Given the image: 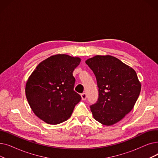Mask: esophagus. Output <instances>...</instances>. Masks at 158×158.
Instances as JSON below:
<instances>
[{
	"label": "esophagus",
	"instance_id": "obj_1",
	"mask_svg": "<svg viewBox=\"0 0 158 158\" xmlns=\"http://www.w3.org/2000/svg\"><path fill=\"white\" fill-rule=\"evenodd\" d=\"M81 97H82V100H86V97H87V95H86V94H85V93H82V94H81Z\"/></svg>",
	"mask_w": 158,
	"mask_h": 158
}]
</instances>
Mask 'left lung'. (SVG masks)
I'll list each match as a JSON object with an SVG mask.
<instances>
[{"label": "left lung", "mask_w": 158, "mask_h": 158, "mask_svg": "<svg viewBox=\"0 0 158 158\" xmlns=\"http://www.w3.org/2000/svg\"><path fill=\"white\" fill-rule=\"evenodd\" d=\"M98 87L97 102L90 106L94 118L105 126L118 122L134 107L141 91L135 70L112 56H95L86 61Z\"/></svg>", "instance_id": "8db88e82"}]
</instances>
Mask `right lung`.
I'll return each instance as SVG.
<instances>
[{
	"label": "right lung",
	"mask_w": 158,
	"mask_h": 158,
	"mask_svg": "<svg viewBox=\"0 0 158 158\" xmlns=\"http://www.w3.org/2000/svg\"><path fill=\"white\" fill-rule=\"evenodd\" d=\"M81 58L56 54L36 66L26 85L28 103L37 117L56 125L68 120L81 97L73 90L74 69Z\"/></svg>",
	"instance_id": "right-lung-1"
}]
</instances>
